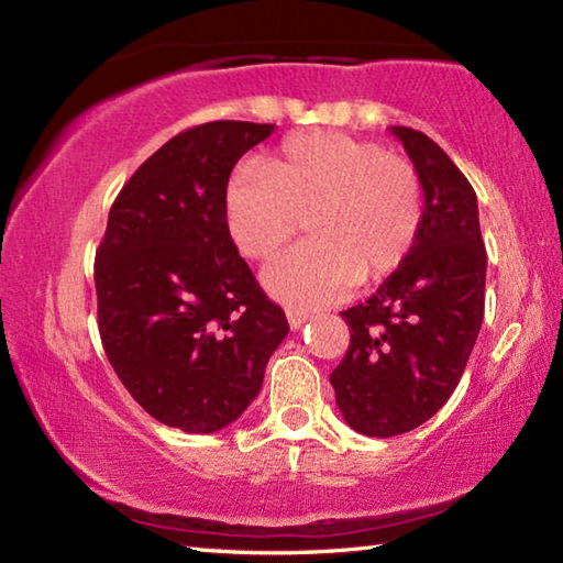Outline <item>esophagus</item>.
<instances>
[{"label": "esophagus", "instance_id": "obj_1", "mask_svg": "<svg viewBox=\"0 0 563 563\" xmlns=\"http://www.w3.org/2000/svg\"><path fill=\"white\" fill-rule=\"evenodd\" d=\"M285 316H288V322H290V328L292 330H298V328H302L305 325V322H308V312H305V310H298V308H288V310H285Z\"/></svg>", "mask_w": 563, "mask_h": 563}]
</instances>
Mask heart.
<instances>
[{
  "label": "heart",
  "instance_id": "heart-1",
  "mask_svg": "<svg viewBox=\"0 0 563 563\" xmlns=\"http://www.w3.org/2000/svg\"><path fill=\"white\" fill-rule=\"evenodd\" d=\"M310 212L316 241L265 271V288L298 310L342 300L362 275L383 280L402 268L422 233L424 198L405 158L335 131L290 136L225 188L228 228L255 261L273 258Z\"/></svg>",
  "mask_w": 563,
  "mask_h": 563
}]
</instances>
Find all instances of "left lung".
<instances>
[{
    "mask_svg": "<svg viewBox=\"0 0 563 563\" xmlns=\"http://www.w3.org/2000/svg\"><path fill=\"white\" fill-rule=\"evenodd\" d=\"M393 133L424 190V225L402 268L340 312L350 347L330 375L345 422L367 437L405 434L440 412L479 335L487 283L472 184L422 131Z\"/></svg>",
    "mask_w": 563,
    "mask_h": 563,
    "instance_id": "8db88e82",
    "label": "left lung"
}]
</instances>
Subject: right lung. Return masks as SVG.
Listing matches in <instances>:
<instances>
[{"instance_id": "obj_1", "label": "right lung", "mask_w": 563, "mask_h": 563, "mask_svg": "<svg viewBox=\"0 0 563 563\" xmlns=\"http://www.w3.org/2000/svg\"><path fill=\"white\" fill-rule=\"evenodd\" d=\"M273 123L211 121L178 133L113 201L93 280L103 350L158 422L218 432L261 393L288 320L228 231L225 188Z\"/></svg>"}]
</instances>
